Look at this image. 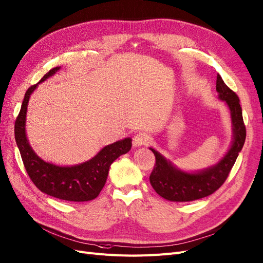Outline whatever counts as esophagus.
Wrapping results in <instances>:
<instances>
[{"mask_svg": "<svg viewBox=\"0 0 263 263\" xmlns=\"http://www.w3.org/2000/svg\"><path fill=\"white\" fill-rule=\"evenodd\" d=\"M151 141V136L148 133L146 132H139L136 134L134 138H133V145L135 147H139V146H143V145H147Z\"/></svg>", "mask_w": 263, "mask_h": 263, "instance_id": "34e87169", "label": "esophagus"}]
</instances>
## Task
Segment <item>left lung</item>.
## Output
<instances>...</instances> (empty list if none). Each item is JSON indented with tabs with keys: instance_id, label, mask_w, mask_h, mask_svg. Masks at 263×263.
<instances>
[{
	"instance_id": "8db88e82",
	"label": "left lung",
	"mask_w": 263,
	"mask_h": 263,
	"mask_svg": "<svg viewBox=\"0 0 263 263\" xmlns=\"http://www.w3.org/2000/svg\"><path fill=\"white\" fill-rule=\"evenodd\" d=\"M216 90L219 93L218 98L226 102L231 112L233 142L230 149L217 164L200 172L187 173L175 167L172 162L151 147L149 149L156 157V164L149 180L155 191L165 200L189 202L212 195L222 186L235 163L238 153L242 151L246 139V128L239 99L234 91L224 84L219 74L217 75Z\"/></svg>"
}]
</instances>
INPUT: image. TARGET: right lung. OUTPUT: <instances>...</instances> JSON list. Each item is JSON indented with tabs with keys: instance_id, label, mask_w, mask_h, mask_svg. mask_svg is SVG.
<instances>
[{
	"instance_id": "right-lung-1",
	"label": "right lung",
	"mask_w": 263,
	"mask_h": 263,
	"mask_svg": "<svg viewBox=\"0 0 263 263\" xmlns=\"http://www.w3.org/2000/svg\"><path fill=\"white\" fill-rule=\"evenodd\" d=\"M60 68V66L51 68L43 76L39 84L46 81ZM39 84L31 86L27 90L15 122V140L27 173L33 184L48 196L72 202L93 200L105 185L110 164L118 157L127 154L131 149L132 140L127 138L107 145L102 148L92 159L73 166H60L44 161L33 152L26 135V116L29 99Z\"/></svg>"
}]
</instances>
